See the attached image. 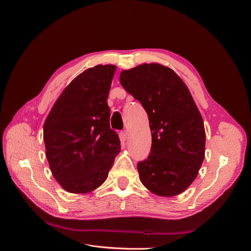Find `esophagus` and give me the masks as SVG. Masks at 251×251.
I'll return each instance as SVG.
<instances>
[{
	"label": "esophagus",
	"mask_w": 251,
	"mask_h": 251,
	"mask_svg": "<svg viewBox=\"0 0 251 251\" xmlns=\"http://www.w3.org/2000/svg\"><path fill=\"white\" fill-rule=\"evenodd\" d=\"M121 137H123L124 140H126L127 137H128V131L127 130H124L123 132H121Z\"/></svg>",
	"instance_id": "esophagus-1"
}]
</instances>
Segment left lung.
Returning a JSON list of instances; mask_svg holds the SVG:
<instances>
[{
	"label": "left lung",
	"mask_w": 251,
	"mask_h": 251,
	"mask_svg": "<svg viewBox=\"0 0 251 251\" xmlns=\"http://www.w3.org/2000/svg\"><path fill=\"white\" fill-rule=\"evenodd\" d=\"M119 80L149 116L151 153L137 164L142 184L161 197L183 193L205 156L204 123L191 92L171 68L156 63L121 71Z\"/></svg>",
	"instance_id": "obj_1"
}]
</instances>
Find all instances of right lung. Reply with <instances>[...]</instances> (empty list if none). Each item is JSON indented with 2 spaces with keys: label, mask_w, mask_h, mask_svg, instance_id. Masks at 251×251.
Wrapping results in <instances>:
<instances>
[{
  "label": "right lung",
  "mask_w": 251,
  "mask_h": 251,
  "mask_svg": "<svg viewBox=\"0 0 251 251\" xmlns=\"http://www.w3.org/2000/svg\"><path fill=\"white\" fill-rule=\"evenodd\" d=\"M116 66L98 65L75 77L59 95L44 124L46 157L65 191L87 194L108 177L120 151L110 127L107 100Z\"/></svg>",
  "instance_id": "right-lung-1"
}]
</instances>
